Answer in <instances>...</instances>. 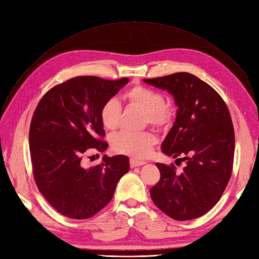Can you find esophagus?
Returning <instances> with one entry per match:
<instances>
[{
    "label": "esophagus",
    "instance_id": "34e87169",
    "mask_svg": "<svg viewBox=\"0 0 259 259\" xmlns=\"http://www.w3.org/2000/svg\"><path fill=\"white\" fill-rule=\"evenodd\" d=\"M130 164L132 167H136V166H141L143 164H146L145 161H142V160H136V159H131Z\"/></svg>",
    "mask_w": 259,
    "mask_h": 259
}]
</instances>
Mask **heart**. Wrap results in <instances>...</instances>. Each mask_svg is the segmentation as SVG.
<instances>
[{
    "mask_svg": "<svg viewBox=\"0 0 259 259\" xmlns=\"http://www.w3.org/2000/svg\"><path fill=\"white\" fill-rule=\"evenodd\" d=\"M123 99L132 106H136L148 114L149 122L158 127L165 126L172 118V109L165 103L164 97L156 90L144 86H135L123 95ZM121 116V104L115 98H111L103 104L100 111V120L107 131L117 128ZM156 136L149 132L130 133L121 132L114 136L112 148L115 152L136 159L149 156Z\"/></svg>",
    "mask_w": 259,
    "mask_h": 259,
    "instance_id": "1",
    "label": "heart"
}]
</instances>
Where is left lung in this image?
<instances>
[{
  "label": "left lung",
  "instance_id": "left-lung-1",
  "mask_svg": "<svg viewBox=\"0 0 259 259\" xmlns=\"http://www.w3.org/2000/svg\"><path fill=\"white\" fill-rule=\"evenodd\" d=\"M143 80L173 97L177 116L161 150L185 161L178 172L174 165L156 163L161 178L150 188L151 199L174 220L199 218L219 201L231 178L235 141L227 104L211 86L190 73Z\"/></svg>",
  "mask_w": 259,
  "mask_h": 259
}]
</instances>
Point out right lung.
I'll return each mask as SVG.
<instances>
[{"label": "right lung", "mask_w": 259, "mask_h": 259, "mask_svg": "<svg viewBox=\"0 0 259 259\" xmlns=\"http://www.w3.org/2000/svg\"><path fill=\"white\" fill-rule=\"evenodd\" d=\"M128 81L79 76L49 90L34 110L29 131L33 177L40 193L63 215L81 220L99 212L130 171L124 155H104L100 164L90 167L82 162L87 150H107L108 143L100 138L106 135L100 111Z\"/></svg>", "instance_id": "1"}]
</instances>
